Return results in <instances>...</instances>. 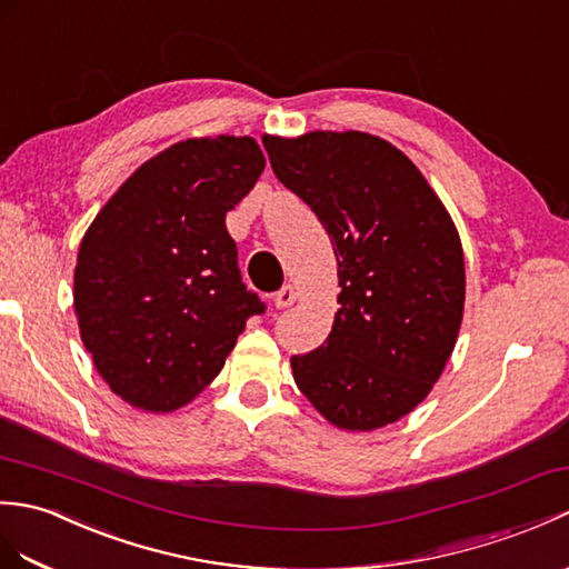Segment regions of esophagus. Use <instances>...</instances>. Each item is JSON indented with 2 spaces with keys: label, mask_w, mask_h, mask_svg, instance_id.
I'll return each mask as SVG.
<instances>
[{
  "label": "esophagus",
  "mask_w": 569,
  "mask_h": 569,
  "mask_svg": "<svg viewBox=\"0 0 569 569\" xmlns=\"http://www.w3.org/2000/svg\"><path fill=\"white\" fill-rule=\"evenodd\" d=\"M298 300V293H296V288L293 286H283L279 293L273 296V302H276V308H290L293 306V302Z\"/></svg>",
  "instance_id": "obj_1"
}]
</instances>
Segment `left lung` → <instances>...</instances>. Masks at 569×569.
Returning <instances> with one entry per match:
<instances>
[{"label": "left lung", "instance_id": "1", "mask_svg": "<svg viewBox=\"0 0 569 569\" xmlns=\"http://www.w3.org/2000/svg\"><path fill=\"white\" fill-rule=\"evenodd\" d=\"M276 177L332 237L341 293L293 380L329 425L376 431L427 400L456 349L466 261L456 222L409 157L361 130L263 136Z\"/></svg>", "mask_w": 569, "mask_h": 569}]
</instances>
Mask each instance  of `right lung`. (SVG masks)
Masks as SVG:
<instances>
[{
    "instance_id": "add662e5",
    "label": "right lung",
    "mask_w": 569,
    "mask_h": 569,
    "mask_svg": "<svg viewBox=\"0 0 569 569\" xmlns=\"http://www.w3.org/2000/svg\"><path fill=\"white\" fill-rule=\"evenodd\" d=\"M267 157L249 136L169 144L103 203L79 242L74 315L97 373L142 412H174L222 371L261 312L224 216Z\"/></svg>"
}]
</instances>
